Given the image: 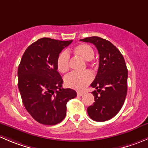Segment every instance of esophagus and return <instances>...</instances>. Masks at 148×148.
<instances>
[{
    "instance_id": "obj_1",
    "label": "esophagus",
    "mask_w": 148,
    "mask_h": 148,
    "mask_svg": "<svg viewBox=\"0 0 148 148\" xmlns=\"http://www.w3.org/2000/svg\"><path fill=\"white\" fill-rule=\"evenodd\" d=\"M83 92H77V96L78 97H81L82 95H83Z\"/></svg>"
}]
</instances>
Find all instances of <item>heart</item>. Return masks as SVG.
Masks as SVG:
<instances>
[{
  "instance_id": "heart-1",
  "label": "heart",
  "mask_w": 148,
  "mask_h": 148,
  "mask_svg": "<svg viewBox=\"0 0 148 148\" xmlns=\"http://www.w3.org/2000/svg\"><path fill=\"white\" fill-rule=\"evenodd\" d=\"M74 53L84 61H91L95 56V51L90 45L80 44L76 46ZM70 56L67 52L62 51L56 59V66L59 72L66 73L69 69ZM92 74L90 71H85L82 73H71L66 76L64 82L67 86L77 90H82L92 81Z\"/></svg>"
}]
</instances>
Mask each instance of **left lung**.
<instances>
[{"instance_id":"1","label":"left lung","mask_w":148,"mask_h":148,"mask_svg":"<svg viewBox=\"0 0 148 148\" xmlns=\"http://www.w3.org/2000/svg\"><path fill=\"white\" fill-rule=\"evenodd\" d=\"M80 41L96 46L99 54L97 74L91 86L95 101L87 108L92 120L104 122L114 117L122 108L127 92V69L120 51L107 40L98 36Z\"/></svg>"}]
</instances>
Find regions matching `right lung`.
Masks as SVG:
<instances>
[{"instance_id": "add662e5", "label": "right lung", "mask_w": 148, "mask_h": 148, "mask_svg": "<svg viewBox=\"0 0 148 148\" xmlns=\"http://www.w3.org/2000/svg\"><path fill=\"white\" fill-rule=\"evenodd\" d=\"M71 41L42 38L25 51L18 69V89L23 105L39 123L54 125L64 119L66 103L77 97L71 89H63L56 59Z\"/></svg>"}]
</instances>
